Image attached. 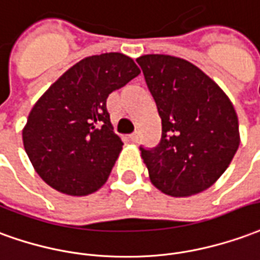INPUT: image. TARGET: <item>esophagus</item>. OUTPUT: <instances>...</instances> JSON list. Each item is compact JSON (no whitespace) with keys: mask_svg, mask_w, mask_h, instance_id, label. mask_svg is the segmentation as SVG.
<instances>
[{"mask_svg":"<svg viewBox=\"0 0 260 260\" xmlns=\"http://www.w3.org/2000/svg\"><path fill=\"white\" fill-rule=\"evenodd\" d=\"M128 139H130V141H133V143H137V141H139V133H137V132H134L133 134H130V136H128Z\"/></svg>","mask_w":260,"mask_h":260,"instance_id":"obj_1","label":"esophagus"}]
</instances>
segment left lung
Listing matches in <instances>:
<instances>
[{"mask_svg": "<svg viewBox=\"0 0 260 260\" xmlns=\"http://www.w3.org/2000/svg\"><path fill=\"white\" fill-rule=\"evenodd\" d=\"M136 61L162 123L156 147H140L154 185L185 198L209 189L239 147L238 117L231 101L192 62L165 54Z\"/></svg>", "mask_w": 260, "mask_h": 260, "instance_id": "left-lung-1", "label": "left lung"}]
</instances>
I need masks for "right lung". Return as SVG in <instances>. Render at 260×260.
I'll return each instance as SVG.
<instances>
[{
	"label": "right lung",
	"instance_id": "obj_1",
	"mask_svg": "<svg viewBox=\"0 0 260 260\" xmlns=\"http://www.w3.org/2000/svg\"><path fill=\"white\" fill-rule=\"evenodd\" d=\"M139 74L130 57L105 53L77 62L43 93L22 136L46 183L85 196L108 180L123 143L113 133L106 99Z\"/></svg>",
	"mask_w": 260,
	"mask_h": 260
}]
</instances>
